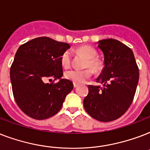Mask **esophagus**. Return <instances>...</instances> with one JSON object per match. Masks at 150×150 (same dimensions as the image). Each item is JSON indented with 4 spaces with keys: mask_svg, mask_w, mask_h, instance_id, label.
<instances>
[{
    "mask_svg": "<svg viewBox=\"0 0 150 150\" xmlns=\"http://www.w3.org/2000/svg\"><path fill=\"white\" fill-rule=\"evenodd\" d=\"M73 86H74V88H76V87H77L79 85H78L77 83H74V84H73Z\"/></svg>",
    "mask_w": 150,
    "mask_h": 150,
    "instance_id": "34e87169",
    "label": "esophagus"
}]
</instances>
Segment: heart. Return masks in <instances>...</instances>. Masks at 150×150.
I'll return each instance as SVG.
<instances>
[{
	"label": "heart",
	"mask_w": 150,
	"mask_h": 150,
	"mask_svg": "<svg viewBox=\"0 0 150 150\" xmlns=\"http://www.w3.org/2000/svg\"><path fill=\"white\" fill-rule=\"evenodd\" d=\"M76 51L79 54H82L87 59L85 66L89 67L93 71H99L101 68V63L97 59L95 58L96 55V50L89 46H82L77 49ZM61 64L64 68H68L71 64V54L68 51H65L62 54L61 58ZM93 75L92 71L89 68L84 70H77V69H70L65 71L64 77L68 80H70L74 83H82L86 82L88 79Z\"/></svg>",
	"instance_id": "1"
}]
</instances>
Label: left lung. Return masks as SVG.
Instances as JSON below:
<instances>
[{
	"label": "left lung",
	"mask_w": 150,
	"mask_h": 150,
	"mask_svg": "<svg viewBox=\"0 0 150 150\" xmlns=\"http://www.w3.org/2000/svg\"><path fill=\"white\" fill-rule=\"evenodd\" d=\"M104 55V68L96 81L100 86H89L84 99L86 111L97 121H112L129 108L137 88L139 72L130 48L114 39L98 41Z\"/></svg>",
	"instance_id": "left-lung-1"
}]
</instances>
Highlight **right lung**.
Here are the masks:
<instances>
[{"label":"right lung","instance_id":"1","mask_svg":"<svg viewBox=\"0 0 150 150\" xmlns=\"http://www.w3.org/2000/svg\"><path fill=\"white\" fill-rule=\"evenodd\" d=\"M69 48L68 43L43 36L18 49L10 69L13 95L20 109L32 118L43 120L55 115L72 90V82L61 79V56ZM47 79L59 81L47 83Z\"/></svg>","mask_w":150,"mask_h":150}]
</instances>
